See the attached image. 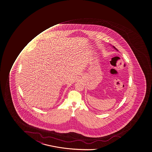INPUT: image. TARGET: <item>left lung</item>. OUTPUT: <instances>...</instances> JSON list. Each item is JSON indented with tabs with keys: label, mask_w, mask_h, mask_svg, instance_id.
<instances>
[{
	"label": "left lung",
	"mask_w": 152,
	"mask_h": 152,
	"mask_svg": "<svg viewBox=\"0 0 152 152\" xmlns=\"http://www.w3.org/2000/svg\"><path fill=\"white\" fill-rule=\"evenodd\" d=\"M113 48H114L115 50H117V51H118V50L117 49V48H116L115 47V46H113Z\"/></svg>",
	"instance_id": "obj_1"
}]
</instances>
